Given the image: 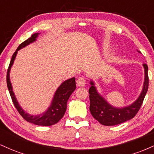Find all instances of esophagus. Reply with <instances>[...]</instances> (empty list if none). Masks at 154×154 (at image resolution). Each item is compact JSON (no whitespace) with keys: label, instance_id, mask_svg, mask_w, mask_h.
I'll return each mask as SVG.
<instances>
[{"label":"esophagus","instance_id":"obj_1","mask_svg":"<svg viewBox=\"0 0 154 154\" xmlns=\"http://www.w3.org/2000/svg\"><path fill=\"white\" fill-rule=\"evenodd\" d=\"M76 82H77V86L82 87V86H85L86 82H85V78H83V77H79V78L77 79V81H76Z\"/></svg>","mask_w":154,"mask_h":154}]
</instances>
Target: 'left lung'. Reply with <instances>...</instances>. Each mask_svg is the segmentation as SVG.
<instances>
[{
	"label": "left lung",
	"mask_w": 154,
	"mask_h": 154,
	"mask_svg": "<svg viewBox=\"0 0 154 154\" xmlns=\"http://www.w3.org/2000/svg\"><path fill=\"white\" fill-rule=\"evenodd\" d=\"M143 67L145 80L142 92L134 103L126 107L116 108L112 106L98 93L95 83L91 81V87L89 89L90 111L92 116L101 125L105 126L119 125L132 119L137 114L148 91L149 82L147 64L143 63Z\"/></svg>",
	"instance_id": "left-lung-1"
}]
</instances>
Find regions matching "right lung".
<instances>
[{
  "label": "right lung",
  "mask_w": 154,
  "mask_h": 154,
  "mask_svg": "<svg viewBox=\"0 0 154 154\" xmlns=\"http://www.w3.org/2000/svg\"><path fill=\"white\" fill-rule=\"evenodd\" d=\"M40 33H35L29 38L26 40L25 41L23 42L19 45L17 49L16 50L14 54L12 56L11 59L9 66H8V71H7L6 75V82L7 87H8V91H9L10 95L11 97L12 101H13L14 106L17 109L18 112L20 115L24 118L28 122L33 123L36 125H40V126H51V125H55L59 121L61 118L64 115L65 112L66 110V103L68 99L69 98L70 95L75 91L76 89V82L75 78L72 77L71 79H69L64 81L61 84V85L58 88L55 93L54 98L52 99L51 106L48 108L47 111H45L43 114H40V115H30L27 114L21 108L17 98H16L14 93L13 92V88H12L11 83L10 81V70L13 65L14 61L16 56H17V52L22 48L26 46L29 44H30L36 40L38 35Z\"/></svg>",
  "instance_id": "right-lung-1"
}]
</instances>
